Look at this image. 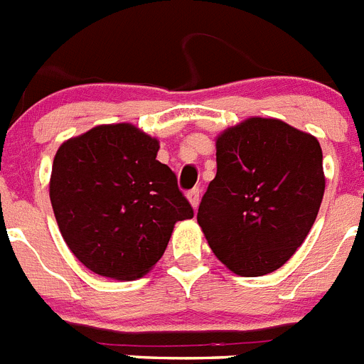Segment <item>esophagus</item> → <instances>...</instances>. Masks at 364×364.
Returning <instances> with one entry per match:
<instances>
[{"instance_id": "esophagus-1", "label": "esophagus", "mask_w": 364, "mask_h": 364, "mask_svg": "<svg viewBox=\"0 0 364 364\" xmlns=\"http://www.w3.org/2000/svg\"><path fill=\"white\" fill-rule=\"evenodd\" d=\"M188 200H189V204L193 205V210H197L198 202H200V191H198V188L188 191Z\"/></svg>"}]
</instances>
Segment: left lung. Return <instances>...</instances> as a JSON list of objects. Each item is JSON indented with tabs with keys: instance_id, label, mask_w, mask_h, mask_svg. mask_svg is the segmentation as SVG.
I'll list each match as a JSON object with an SVG mask.
<instances>
[{
	"instance_id": "left-lung-1",
	"label": "left lung",
	"mask_w": 364,
	"mask_h": 364,
	"mask_svg": "<svg viewBox=\"0 0 364 364\" xmlns=\"http://www.w3.org/2000/svg\"><path fill=\"white\" fill-rule=\"evenodd\" d=\"M324 195L317 138L275 118H247L217 138V176L198 226L218 260L242 277L281 268L304 242Z\"/></svg>"
}]
</instances>
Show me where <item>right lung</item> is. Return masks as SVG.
<instances>
[{"label":"right lung","instance_id":"right-lung-1","mask_svg":"<svg viewBox=\"0 0 364 364\" xmlns=\"http://www.w3.org/2000/svg\"><path fill=\"white\" fill-rule=\"evenodd\" d=\"M159 140L131 124L96 125L58 149L49 195L74 257L102 277L133 281L160 260L193 208L156 160Z\"/></svg>","mask_w":364,"mask_h":364}]
</instances>
